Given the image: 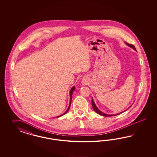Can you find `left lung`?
<instances>
[{
	"mask_svg": "<svg viewBox=\"0 0 157 157\" xmlns=\"http://www.w3.org/2000/svg\"><path fill=\"white\" fill-rule=\"evenodd\" d=\"M126 43V44L127 45H128L129 47H130L132 48H133V49H135V51H136V48L135 47L133 46V45H132V44H128V43ZM91 103H92V106H93V109L95 110V112L97 113V114H100V115H101V116H105V117H109V116H116V115H119V114H121V113H122L123 112H120V113H117V114H105V113H102V112H101L100 110L98 109L97 108V106H96V105H95V103H94V101L92 99L91 100ZM130 106V107H131Z\"/></svg>",
	"mask_w": 157,
	"mask_h": 157,
	"instance_id": "obj_1",
	"label": "left lung"
}]
</instances>
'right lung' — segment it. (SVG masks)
I'll return each instance as SVG.
<instances>
[{
  "label": "right lung",
  "instance_id": "1",
  "mask_svg": "<svg viewBox=\"0 0 157 157\" xmlns=\"http://www.w3.org/2000/svg\"><path fill=\"white\" fill-rule=\"evenodd\" d=\"M75 90V86H73L71 88V90H70V105H69V106H68V109L66 111V112L65 113H64L63 114H62V115H60V116H57L56 117H60V116H62L63 115H64V114H66L67 112L68 111V110L70 109V106H71V100H72V93H73V91Z\"/></svg>",
  "mask_w": 157,
  "mask_h": 157
}]
</instances>
